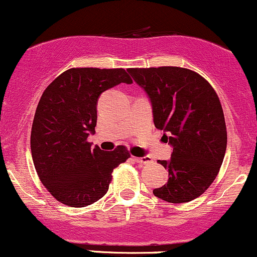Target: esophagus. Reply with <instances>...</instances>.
I'll return each instance as SVG.
<instances>
[{"label":"esophagus","mask_w":257,"mask_h":257,"mask_svg":"<svg viewBox=\"0 0 257 257\" xmlns=\"http://www.w3.org/2000/svg\"><path fill=\"white\" fill-rule=\"evenodd\" d=\"M134 161L139 164H145V163H150L152 159L150 156H144V157H134Z\"/></svg>","instance_id":"34e87169"}]
</instances>
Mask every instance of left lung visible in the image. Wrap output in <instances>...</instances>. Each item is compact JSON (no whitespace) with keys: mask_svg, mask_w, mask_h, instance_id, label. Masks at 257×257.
I'll list each match as a JSON object with an SVG mask.
<instances>
[{"mask_svg":"<svg viewBox=\"0 0 257 257\" xmlns=\"http://www.w3.org/2000/svg\"><path fill=\"white\" fill-rule=\"evenodd\" d=\"M128 72L149 96L153 123L173 149L169 161H158L169 179L153 194L169 203L193 200L213 184L225 157L227 132L219 96L188 69L162 66Z\"/></svg>","mask_w":257,"mask_h":257,"instance_id":"1","label":"left lung"}]
</instances>
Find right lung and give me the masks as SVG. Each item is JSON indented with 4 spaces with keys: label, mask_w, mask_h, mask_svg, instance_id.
I'll return each instance as SVG.
<instances>
[{
    "label": "right lung",
    "mask_w": 257,
    "mask_h": 257,
    "mask_svg": "<svg viewBox=\"0 0 257 257\" xmlns=\"http://www.w3.org/2000/svg\"><path fill=\"white\" fill-rule=\"evenodd\" d=\"M120 83H133L123 69H70L41 96L31 129L32 159L44 187L65 205L82 208L104 197L114 168L131 157L124 146L104 151L88 143L100 95Z\"/></svg>",
    "instance_id": "right-lung-1"
}]
</instances>
